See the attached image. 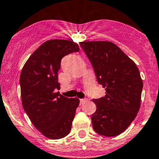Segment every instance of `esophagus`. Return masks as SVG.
Masks as SVG:
<instances>
[{
  "label": "esophagus",
  "instance_id": "34e87169",
  "mask_svg": "<svg viewBox=\"0 0 159 159\" xmlns=\"http://www.w3.org/2000/svg\"><path fill=\"white\" fill-rule=\"evenodd\" d=\"M87 101H88V99H87V98H84V99H80V104H83V103H84Z\"/></svg>",
  "mask_w": 159,
  "mask_h": 159
}]
</instances>
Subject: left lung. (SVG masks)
Here are the masks:
<instances>
[{
    "mask_svg": "<svg viewBox=\"0 0 159 159\" xmlns=\"http://www.w3.org/2000/svg\"><path fill=\"white\" fill-rule=\"evenodd\" d=\"M93 68L105 96L93 99L97 110L91 116L94 131L104 136L124 132L136 118L143 83L134 61L116 45L107 41L79 43Z\"/></svg>",
    "mask_w": 159,
    "mask_h": 159,
    "instance_id": "left-lung-1",
    "label": "left lung"
}]
</instances>
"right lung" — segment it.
<instances>
[{
    "instance_id": "right-lung-1",
    "label": "right lung",
    "mask_w": 159,
    "mask_h": 159,
    "mask_svg": "<svg viewBox=\"0 0 159 159\" xmlns=\"http://www.w3.org/2000/svg\"><path fill=\"white\" fill-rule=\"evenodd\" d=\"M70 40L45 42L28 58L20 77L23 109L34 126L51 139L70 133L79 99L68 98L55 92L60 89L58 72L61 58L79 51Z\"/></svg>"
}]
</instances>
